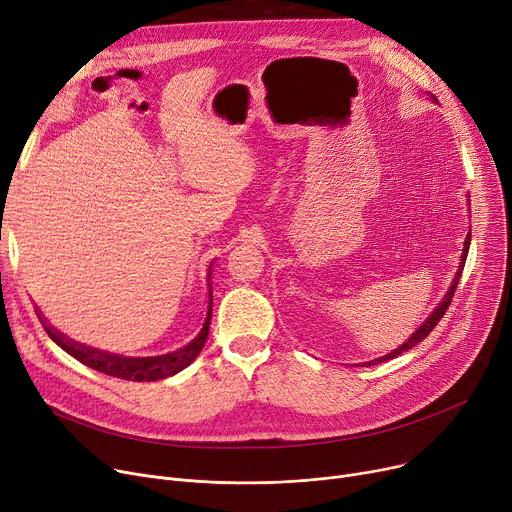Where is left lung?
<instances>
[{
    "instance_id": "1",
    "label": "left lung",
    "mask_w": 512,
    "mask_h": 512,
    "mask_svg": "<svg viewBox=\"0 0 512 512\" xmlns=\"http://www.w3.org/2000/svg\"><path fill=\"white\" fill-rule=\"evenodd\" d=\"M471 233V231H469ZM467 233V237H465V248H463V254H461V264H459V270H457V275H455V279H453V283H450V287H448V291H446V295H444V299L442 302L434 308V312L426 318V322L419 326L415 333L401 345V347H397L395 351H390L388 355H382V357H378V359H372V362H366V364H362V366H374V364H382V362H388V359H395L397 355H401L403 351H409L411 347H415L419 341H424L430 333H432V328L440 322V318L444 316V312L448 310V306H450V302H453V295H455V289H457V285H459V279H461V273H463V266H465V260H467V252H469V244H471V235Z\"/></svg>"
}]
</instances>
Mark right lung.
I'll use <instances>...</instances> for the list:
<instances>
[{
  "instance_id": "add662e5",
  "label": "right lung",
  "mask_w": 512,
  "mask_h": 512,
  "mask_svg": "<svg viewBox=\"0 0 512 512\" xmlns=\"http://www.w3.org/2000/svg\"><path fill=\"white\" fill-rule=\"evenodd\" d=\"M37 316H39L43 328L47 330V335L53 339V343H57L66 353L76 357L78 362H82L84 366L93 368L97 372H103L107 376H113V378L134 380V382H155V380H163L167 376L182 372L184 368H188L194 362L198 353L202 351L206 337H208L210 316H213V293H210V297H208V312H206L200 333L186 347L165 353V355H155V357H124L117 353H107L101 349L86 347L82 343L68 339L66 335L59 333V330H55L51 324H47V320L41 316V312H37Z\"/></svg>"
}]
</instances>
